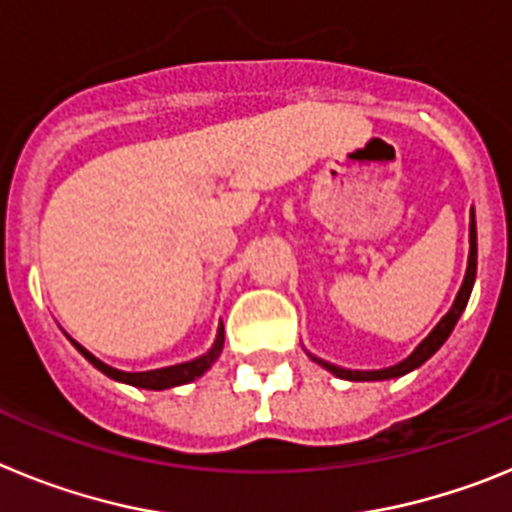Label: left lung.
<instances>
[{"label": "left lung", "mask_w": 512, "mask_h": 512, "mask_svg": "<svg viewBox=\"0 0 512 512\" xmlns=\"http://www.w3.org/2000/svg\"><path fill=\"white\" fill-rule=\"evenodd\" d=\"M474 277H477V223H474V207H472V220H469V261H467V274H464V282H461L459 292H456V300H454V305H451V310L446 312V315L438 320L436 328H433L431 333H428V336H425L418 346H415V351L408 356V359H402L400 364H395V366H387V369H369V372H361V369H343V366L328 364V361L318 359V356H312V354H307V356H310L315 364L323 366V369H328L333 377L348 379V382H382V379L405 377V374H410L413 369H418V366H423L425 361L431 359L438 348L446 343V338L451 336V330H454L456 320L461 318V312H464V307H467V302H469V295H472Z\"/></svg>", "instance_id": "left-lung-1"}]
</instances>
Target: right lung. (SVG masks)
Wrapping results in <instances>:
<instances>
[{
	"mask_svg": "<svg viewBox=\"0 0 512 512\" xmlns=\"http://www.w3.org/2000/svg\"><path fill=\"white\" fill-rule=\"evenodd\" d=\"M71 343H74L76 351H79V354L84 356L89 364L97 366L99 372L107 374V377L115 379V382L130 384V387H140V390H169V387H179V384L194 382V379L202 377V374H205L207 369L215 364L217 356L223 354L225 330H223V323H220V328H217L215 343H212V348L207 351V354L197 356V359H192V361H184V364L164 366V369H151V372H120V369H115V366L104 364V361H99L97 356L89 354L87 348L81 346V343H76L74 338H71Z\"/></svg>",
	"mask_w": 512,
	"mask_h": 512,
	"instance_id": "obj_1",
	"label": "right lung"
}]
</instances>
